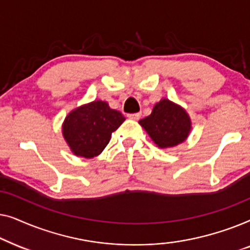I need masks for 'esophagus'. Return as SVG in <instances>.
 <instances>
[{"label":"esophagus","instance_id":"obj_1","mask_svg":"<svg viewBox=\"0 0 250 250\" xmlns=\"http://www.w3.org/2000/svg\"><path fill=\"white\" fill-rule=\"evenodd\" d=\"M127 117L133 121H139L141 118V112H135V114H128Z\"/></svg>","mask_w":250,"mask_h":250}]
</instances>
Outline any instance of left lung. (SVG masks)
Instances as JSON below:
<instances>
[{
	"instance_id": "obj_1",
	"label": "left lung",
	"mask_w": 250,
	"mask_h": 250,
	"mask_svg": "<svg viewBox=\"0 0 250 250\" xmlns=\"http://www.w3.org/2000/svg\"><path fill=\"white\" fill-rule=\"evenodd\" d=\"M160 148H172L189 135L191 122L180 105L164 99L152 109L151 115L139 122Z\"/></svg>"
}]
</instances>
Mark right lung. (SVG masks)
<instances>
[{"label": "right lung", "mask_w": 250, "mask_h": 250, "mask_svg": "<svg viewBox=\"0 0 250 250\" xmlns=\"http://www.w3.org/2000/svg\"><path fill=\"white\" fill-rule=\"evenodd\" d=\"M125 121L107 102L94 101L71 111L64 119L62 133L71 151L84 158L100 155L115 132Z\"/></svg>", "instance_id": "add662e5"}]
</instances>
